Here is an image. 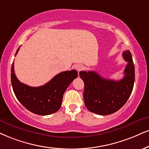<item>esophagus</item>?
Wrapping results in <instances>:
<instances>
[{"label":"esophagus","mask_w":149,"mask_h":149,"mask_svg":"<svg viewBox=\"0 0 149 149\" xmlns=\"http://www.w3.org/2000/svg\"><path fill=\"white\" fill-rule=\"evenodd\" d=\"M75 69H76L78 72H80L81 70H82V69H83V66H82V65H76V66H75Z\"/></svg>","instance_id":"esophagus-1"}]
</instances>
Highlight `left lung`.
I'll list each match as a JSON object with an SVG mask.
<instances>
[{"label": "left lung", "mask_w": 149, "mask_h": 149, "mask_svg": "<svg viewBox=\"0 0 149 149\" xmlns=\"http://www.w3.org/2000/svg\"><path fill=\"white\" fill-rule=\"evenodd\" d=\"M128 64L120 80L103 78L93 71H80V77L84 83V101L86 108L95 113L106 116L112 114L125 105L133 91L135 67L129 50L122 54Z\"/></svg>", "instance_id": "left-lung-1"}]
</instances>
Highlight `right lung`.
I'll use <instances>...</instances> for the list:
<instances>
[{
	"label": "right lung",
	"instance_id": "right-lung-1",
	"mask_svg": "<svg viewBox=\"0 0 149 149\" xmlns=\"http://www.w3.org/2000/svg\"><path fill=\"white\" fill-rule=\"evenodd\" d=\"M14 65L13 62L11 81L15 95L27 110L40 116H47L58 111L61 107L64 93L78 76L76 70L66 71L58 73L44 85L32 87L18 80L14 73Z\"/></svg>",
	"mask_w": 149,
	"mask_h": 149
}]
</instances>
